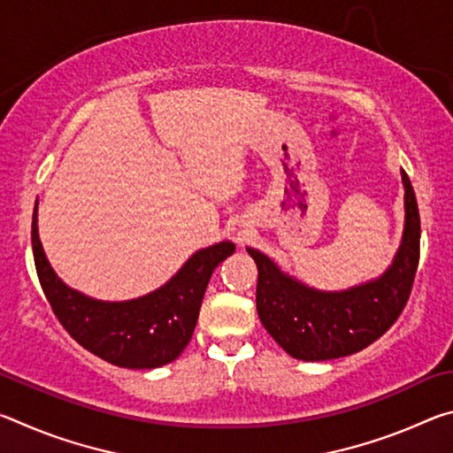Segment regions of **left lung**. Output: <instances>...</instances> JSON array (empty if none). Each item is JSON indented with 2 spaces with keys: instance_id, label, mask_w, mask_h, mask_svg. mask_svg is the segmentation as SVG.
<instances>
[{
  "instance_id": "left-lung-1",
  "label": "left lung",
  "mask_w": 453,
  "mask_h": 453,
  "mask_svg": "<svg viewBox=\"0 0 453 453\" xmlns=\"http://www.w3.org/2000/svg\"><path fill=\"white\" fill-rule=\"evenodd\" d=\"M403 181V234L380 278L342 291L310 288L273 259L245 248L257 265V316L281 349L303 362L351 356L394 326L408 302L419 262V211L408 173Z\"/></svg>"
}]
</instances>
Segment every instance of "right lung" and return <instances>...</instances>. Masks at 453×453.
Segmentation results:
<instances>
[{
	"instance_id": "add662e5",
	"label": "right lung",
	"mask_w": 453,
	"mask_h": 453,
	"mask_svg": "<svg viewBox=\"0 0 453 453\" xmlns=\"http://www.w3.org/2000/svg\"><path fill=\"white\" fill-rule=\"evenodd\" d=\"M32 248L43 294L67 334L91 354L129 370L162 367L186 349L213 270L235 251L232 242L197 250L170 281L148 296L104 302L65 286L53 272L37 232V203Z\"/></svg>"
}]
</instances>
